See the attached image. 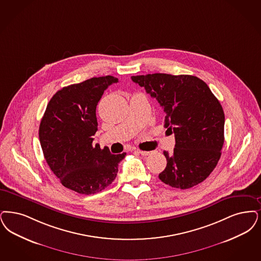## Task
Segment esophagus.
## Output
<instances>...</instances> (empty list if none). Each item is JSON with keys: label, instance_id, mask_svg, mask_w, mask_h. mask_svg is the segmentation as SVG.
<instances>
[{"label": "esophagus", "instance_id": "obj_1", "mask_svg": "<svg viewBox=\"0 0 261 261\" xmlns=\"http://www.w3.org/2000/svg\"><path fill=\"white\" fill-rule=\"evenodd\" d=\"M141 155H143V156H147V155H149L150 154V151H145V150H137Z\"/></svg>", "mask_w": 261, "mask_h": 261}]
</instances>
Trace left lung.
Segmentation results:
<instances>
[{"label":"left lung","mask_w":261,"mask_h":261,"mask_svg":"<svg viewBox=\"0 0 261 261\" xmlns=\"http://www.w3.org/2000/svg\"><path fill=\"white\" fill-rule=\"evenodd\" d=\"M132 81L155 98L165 113V128L175 134L173 153L159 174L172 188H192L216 168L224 143V113L206 83L194 75L148 73Z\"/></svg>","instance_id":"8db88e82"}]
</instances>
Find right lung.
I'll use <instances>...</instances> for the list:
<instances>
[{"instance_id":"obj_1","label":"right lung","mask_w":261,"mask_h":261,"mask_svg":"<svg viewBox=\"0 0 261 261\" xmlns=\"http://www.w3.org/2000/svg\"><path fill=\"white\" fill-rule=\"evenodd\" d=\"M118 80L92 77L63 87L47 104L39 129L44 158L65 188L81 194L102 191L115 180L126 153L112 154L94 146L98 130L96 107L104 91Z\"/></svg>"}]
</instances>
